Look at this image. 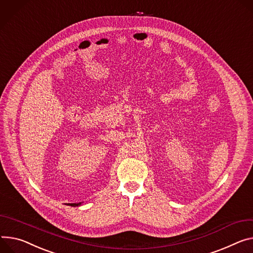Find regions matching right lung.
<instances>
[{"label": "right lung", "instance_id": "right-lung-1", "mask_svg": "<svg viewBox=\"0 0 253 253\" xmlns=\"http://www.w3.org/2000/svg\"><path fill=\"white\" fill-rule=\"evenodd\" d=\"M79 205H81V203H79V204H71L70 206H72V207H77V206H79Z\"/></svg>", "mask_w": 253, "mask_h": 253}]
</instances>
